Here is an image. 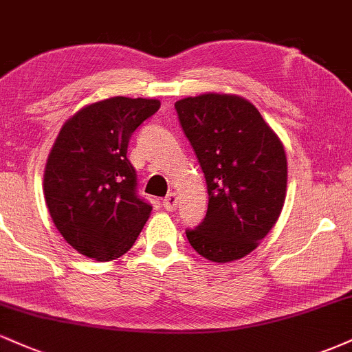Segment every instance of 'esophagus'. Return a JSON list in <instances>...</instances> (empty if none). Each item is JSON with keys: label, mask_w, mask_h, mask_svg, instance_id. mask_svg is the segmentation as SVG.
Here are the masks:
<instances>
[{"label": "esophagus", "mask_w": 352, "mask_h": 352, "mask_svg": "<svg viewBox=\"0 0 352 352\" xmlns=\"http://www.w3.org/2000/svg\"><path fill=\"white\" fill-rule=\"evenodd\" d=\"M162 204H164L165 210H168V212H173V210L177 208V204H179V197H177V193L170 192L167 197H165Z\"/></svg>", "instance_id": "obj_1"}]
</instances>
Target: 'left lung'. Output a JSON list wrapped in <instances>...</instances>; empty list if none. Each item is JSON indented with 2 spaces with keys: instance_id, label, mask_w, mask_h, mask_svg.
<instances>
[{
  "instance_id": "left-lung-1",
  "label": "left lung",
  "mask_w": 352,
  "mask_h": 352,
  "mask_svg": "<svg viewBox=\"0 0 352 352\" xmlns=\"http://www.w3.org/2000/svg\"><path fill=\"white\" fill-rule=\"evenodd\" d=\"M208 190V210L187 230L197 253L217 263L252 253L280 217L288 165L281 140L252 102L208 94L175 102Z\"/></svg>"
}]
</instances>
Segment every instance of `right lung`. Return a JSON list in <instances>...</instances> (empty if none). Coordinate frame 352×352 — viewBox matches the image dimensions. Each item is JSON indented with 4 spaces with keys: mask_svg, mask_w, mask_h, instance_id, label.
<instances>
[{
    "mask_svg": "<svg viewBox=\"0 0 352 352\" xmlns=\"http://www.w3.org/2000/svg\"><path fill=\"white\" fill-rule=\"evenodd\" d=\"M159 109L157 99L117 96L82 107L59 131L44 170V199L58 232L84 256H122L148 220L152 207L137 195L127 145Z\"/></svg>",
    "mask_w": 352,
    "mask_h": 352,
    "instance_id": "1",
    "label": "right lung"
}]
</instances>
